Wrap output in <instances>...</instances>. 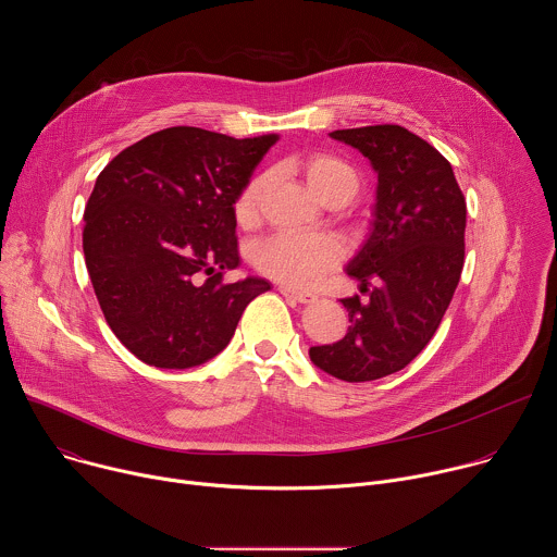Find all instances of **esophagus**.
<instances>
[{
  "mask_svg": "<svg viewBox=\"0 0 557 557\" xmlns=\"http://www.w3.org/2000/svg\"><path fill=\"white\" fill-rule=\"evenodd\" d=\"M280 293L286 295V297H290V299H295V301H299V304H312V301H317V295L304 293V290H295V288H290V286H280Z\"/></svg>",
  "mask_w": 557,
  "mask_h": 557,
  "instance_id": "34e87169",
  "label": "esophagus"
}]
</instances>
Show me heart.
Listing matches in <instances>:
<instances>
[{
  "instance_id": "obj_1",
  "label": "heart",
  "mask_w": 557,
  "mask_h": 557,
  "mask_svg": "<svg viewBox=\"0 0 557 557\" xmlns=\"http://www.w3.org/2000/svg\"><path fill=\"white\" fill-rule=\"evenodd\" d=\"M304 176L308 187L320 200L333 196L346 198V202L359 191L357 170L333 153H314L304 163ZM267 187V178H253L237 196L235 218L240 224L256 220L260 200ZM342 245L329 235L314 233H275L258 243L251 251L253 267L286 286L304 288L324 277L342 260Z\"/></svg>"
}]
</instances>
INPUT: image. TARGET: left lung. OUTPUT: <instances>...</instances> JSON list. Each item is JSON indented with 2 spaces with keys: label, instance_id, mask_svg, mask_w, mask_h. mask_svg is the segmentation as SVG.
Masks as SVG:
<instances>
[{
  "label": "left lung",
  "instance_id": "1",
  "mask_svg": "<svg viewBox=\"0 0 557 557\" xmlns=\"http://www.w3.org/2000/svg\"><path fill=\"white\" fill-rule=\"evenodd\" d=\"M376 172L374 220L346 273L359 295L342 299L344 339L312 346L310 361L348 383L404 370L434 337L465 262V196L447 158L401 125L331 132Z\"/></svg>",
  "mask_w": 557,
  "mask_h": 557
}]
</instances>
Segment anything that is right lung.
<instances>
[{"mask_svg":"<svg viewBox=\"0 0 557 557\" xmlns=\"http://www.w3.org/2000/svg\"><path fill=\"white\" fill-rule=\"evenodd\" d=\"M277 136L168 127L129 145L86 205V267L119 342L140 361L185 370L231 342L271 284L222 275L240 264L235 200Z\"/></svg>","mask_w":557,"mask_h":557,"instance_id":"obj_1","label":"right lung"}]
</instances>
